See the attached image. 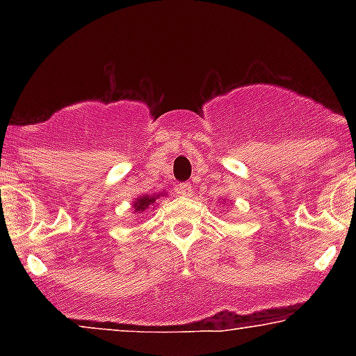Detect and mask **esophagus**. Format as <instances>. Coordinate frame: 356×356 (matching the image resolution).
I'll use <instances>...</instances> for the list:
<instances>
[{"label": "esophagus", "mask_w": 356, "mask_h": 356, "mask_svg": "<svg viewBox=\"0 0 356 356\" xmlns=\"http://www.w3.org/2000/svg\"><path fill=\"white\" fill-rule=\"evenodd\" d=\"M175 193H177L179 196H191L193 188L191 184H188V182H182V184H179L177 188H175Z\"/></svg>", "instance_id": "1"}]
</instances>
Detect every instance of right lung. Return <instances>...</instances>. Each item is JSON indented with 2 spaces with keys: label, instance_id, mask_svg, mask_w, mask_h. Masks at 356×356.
I'll list each match as a JSON object with an SVG mask.
<instances>
[{
  "label": "right lung",
  "instance_id": "1",
  "mask_svg": "<svg viewBox=\"0 0 356 356\" xmlns=\"http://www.w3.org/2000/svg\"><path fill=\"white\" fill-rule=\"evenodd\" d=\"M158 196H160V195H153V196L145 195V196H141V198H136V200H134V210H136V211H145V210H148V208H152L153 204L156 203ZM161 196H163V195H161Z\"/></svg>",
  "mask_w": 356,
  "mask_h": 356
}]
</instances>
